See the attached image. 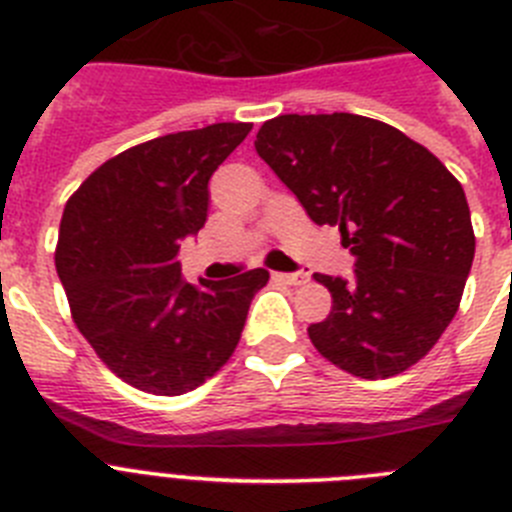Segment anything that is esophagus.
I'll return each instance as SVG.
<instances>
[{
    "instance_id": "esophagus-1",
    "label": "esophagus",
    "mask_w": 512,
    "mask_h": 512,
    "mask_svg": "<svg viewBox=\"0 0 512 512\" xmlns=\"http://www.w3.org/2000/svg\"><path fill=\"white\" fill-rule=\"evenodd\" d=\"M273 278L283 285H306L308 273H273Z\"/></svg>"
}]
</instances>
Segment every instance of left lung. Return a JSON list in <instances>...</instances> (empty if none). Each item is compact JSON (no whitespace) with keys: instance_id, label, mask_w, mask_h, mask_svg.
<instances>
[{"instance_id":"left-lung-1","label":"left lung","mask_w":512,"mask_h":512,"mask_svg":"<svg viewBox=\"0 0 512 512\" xmlns=\"http://www.w3.org/2000/svg\"><path fill=\"white\" fill-rule=\"evenodd\" d=\"M255 150L354 255L352 283L313 275L334 303L308 326L313 347L365 380L416 365L459 311L474 260L462 183L400 130L347 112L280 114Z\"/></svg>"}]
</instances>
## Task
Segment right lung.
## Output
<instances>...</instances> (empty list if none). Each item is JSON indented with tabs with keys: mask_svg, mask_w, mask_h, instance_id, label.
<instances>
[{
	"mask_svg": "<svg viewBox=\"0 0 512 512\" xmlns=\"http://www.w3.org/2000/svg\"><path fill=\"white\" fill-rule=\"evenodd\" d=\"M250 122L155 137L114 155L63 209L55 270L73 324L127 385L183 395L227 365L270 273L204 288L181 278V239L206 222L209 178Z\"/></svg>",
	"mask_w": 512,
	"mask_h": 512,
	"instance_id": "add662e5",
	"label": "right lung"
}]
</instances>
